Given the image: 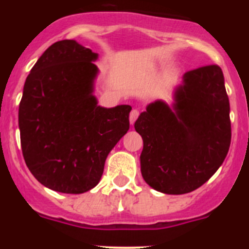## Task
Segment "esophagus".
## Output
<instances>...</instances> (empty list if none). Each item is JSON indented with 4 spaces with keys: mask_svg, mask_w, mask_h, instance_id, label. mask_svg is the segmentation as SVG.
<instances>
[{
    "mask_svg": "<svg viewBox=\"0 0 249 249\" xmlns=\"http://www.w3.org/2000/svg\"><path fill=\"white\" fill-rule=\"evenodd\" d=\"M139 114H140V112L137 109H132L131 112H130V117H129L130 124L134 125V123L136 122V119L139 118Z\"/></svg>",
    "mask_w": 249,
    "mask_h": 249,
    "instance_id": "1",
    "label": "esophagus"
}]
</instances>
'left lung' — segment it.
I'll return each instance as SVG.
<instances>
[{"mask_svg":"<svg viewBox=\"0 0 249 249\" xmlns=\"http://www.w3.org/2000/svg\"><path fill=\"white\" fill-rule=\"evenodd\" d=\"M143 140L141 173L164 194H187L207 182L224 161L231 142L230 105L222 69L187 72L171 105L157 100L135 123Z\"/></svg>","mask_w":249,"mask_h":249,"instance_id":"1","label":"left lung"}]
</instances>
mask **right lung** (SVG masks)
<instances>
[{"mask_svg": "<svg viewBox=\"0 0 249 249\" xmlns=\"http://www.w3.org/2000/svg\"><path fill=\"white\" fill-rule=\"evenodd\" d=\"M97 53L74 39L52 44L30 71L19 105L27 167L44 187L82 194L99 184L110 150L130 127L131 106L94 95Z\"/></svg>", "mask_w": 249, "mask_h": 249, "instance_id": "obj_1", "label": "right lung"}]
</instances>
